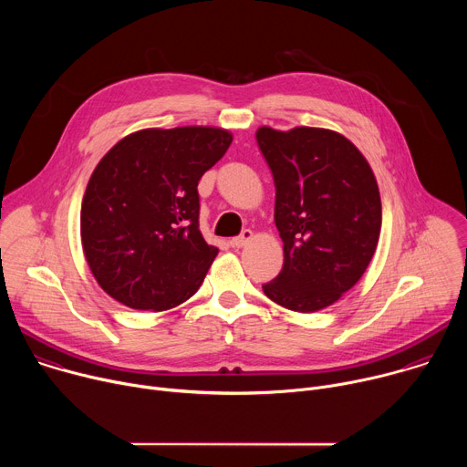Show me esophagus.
Wrapping results in <instances>:
<instances>
[{"label": "esophagus", "instance_id": "34e87169", "mask_svg": "<svg viewBox=\"0 0 467 467\" xmlns=\"http://www.w3.org/2000/svg\"><path fill=\"white\" fill-rule=\"evenodd\" d=\"M253 240V231L251 229H244L242 231V234L240 236H236V238H233V247H244L245 244H249Z\"/></svg>", "mask_w": 467, "mask_h": 467}]
</instances>
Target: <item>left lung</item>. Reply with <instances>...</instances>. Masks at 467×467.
<instances>
[{
    "label": "left lung",
    "mask_w": 467,
    "mask_h": 467,
    "mask_svg": "<svg viewBox=\"0 0 467 467\" xmlns=\"http://www.w3.org/2000/svg\"><path fill=\"white\" fill-rule=\"evenodd\" d=\"M275 181L281 274L262 290L296 312L337 303L364 275L379 244L382 205L373 170L344 135L321 127L256 129Z\"/></svg>",
    "instance_id": "8db88e82"
}]
</instances>
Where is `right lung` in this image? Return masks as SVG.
Masks as SVG:
<instances>
[{
  "label": "right lung",
  "instance_id": "1",
  "mask_svg": "<svg viewBox=\"0 0 467 467\" xmlns=\"http://www.w3.org/2000/svg\"><path fill=\"white\" fill-rule=\"evenodd\" d=\"M222 127L142 129L98 162L81 242L98 285L135 310H170L202 286L218 254L199 231L197 182L229 150Z\"/></svg>",
  "mask_w": 467,
  "mask_h": 467
}]
</instances>
